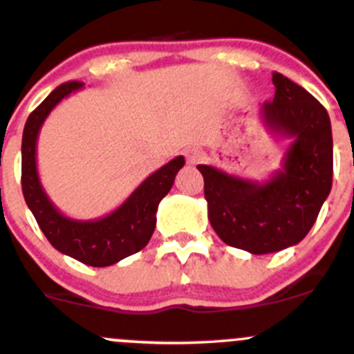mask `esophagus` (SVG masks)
Returning a JSON list of instances; mask_svg holds the SVG:
<instances>
[{"instance_id": "34e87169", "label": "esophagus", "mask_w": 354, "mask_h": 354, "mask_svg": "<svg viewBox=\"0 0 354 354\" xmlns=\"http://www.w3.org/2000/svg\"><path fill=\"white\" fill-rule=\"evenodd\" d=\"M185 156H187V162L192 164V166H194V164L202 162L203 157H205V154H203L202 149H198V147H190V149H187V152H185Z\"/></svg>"}]
</instances>
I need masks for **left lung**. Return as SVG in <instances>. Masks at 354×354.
<instances>
[{
	"instance_id": "8db88e82",
	"label": "left lung",
	"mask_w": 354,
	"mask_h": 354,
	"mask_svg": "<svg viewBox=\"0 0 354 354\" xmlns=\"http://www.w3.org/2000/svg\"><path fill=\"white\" fill-rule=\"evenodd\" d=\"M276 94L260 108L269 133L292 138L283 167L259 181L198 164L209 221L226 245L253 255L303 240L332 188V130L326 108L310 92L274 71Z\"/></svg>"
}]
</instances>
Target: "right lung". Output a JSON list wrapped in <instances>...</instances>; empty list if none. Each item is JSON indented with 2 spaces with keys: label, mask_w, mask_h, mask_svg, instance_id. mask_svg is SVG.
Wrapping results in <instances>:
<instances>
[{
  "label": "right lung",
  "mask_w": 354,
  "mask_h": 354,
  "mask_svg": "<svg viewBox=\"0 0 354 354\" xmlns=\"http://www.w3.org/2000/svg\"><path fill=\"white\" fill-rule=\"evenodd\" d=\"M82 82H66L56 87L27 118L22 137V192L28 209L49 243L58 252L92 267H108L124 257L140 252L156 230L159 202L167 195L174 176L183 167L178 156L152 173L116 210L101 219H70L59 212L42 188L37 173V137L42 123L58 102L80 91Z\"/></svg>",
  "instance_id": "obj_1"
}]
</instances>
